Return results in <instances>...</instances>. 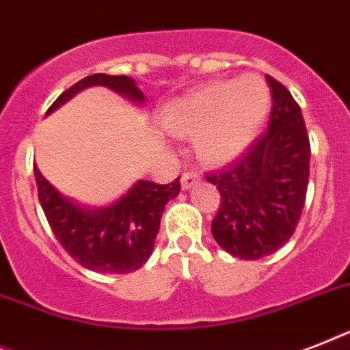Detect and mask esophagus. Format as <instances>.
Returning a JSON list of instances; mask_svg holds the SVG:
<instances>
[{
    "label": "esophagus",
    "instance_id": "esophagus-1",
    "mask_svg": "<svg viewBox=\"0 0 350 350\" xmlns=\"http://www.w3.org/2000/svg\"><path fill=\"white\" fill-rule=\"evenodd\" d=\"M200 181V174L198 172H183V176H181V187L183 189H191L194 183H198Z\"/></svg>",
    "mask_w": 350,
    "mask_h": 350
}]
</instances>
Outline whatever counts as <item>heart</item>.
Masks as SVG:
<instances>
[{"instance_id":"heart-1","label":"heart","mask_w":350,"mask_h":350,"mask_svg":"<svg viewBox=\"0 0 350 350\" xmlns=\"http://www.w3.org/2000/svg\"><path fill=\"white\" fill-rule=\"evenodd\" d=\"M271 111V89L258 74L203 85L169 101L161 125L181 137H194L198 158L227 163L252 145Z\"/></svg>"}]
</instances>
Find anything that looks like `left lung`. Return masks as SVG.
I'll use <instances>...</instances> for the list:
<instances>
[{
	"instance_id": "obj_1",
	"label": "left lung",
	"mask_w": 350,
	"mask_h": 350,
	"mask_svg": "<svg viewBox=\"0 0 350 350\" xmlns=\"http://www.w3.org/2000/svg\"><path fill=\"white\" fill-rule=\"evenodd\" d=\"M272 111L269 129L232 165L207 174L221 194L211 230L239 260H260L288 241L304 211L310 145L298 103L267 76Z\"/></svg>"
}]
</instances>
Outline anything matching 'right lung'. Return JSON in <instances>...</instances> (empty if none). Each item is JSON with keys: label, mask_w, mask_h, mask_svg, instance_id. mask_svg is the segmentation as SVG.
Listing matches in <instances>:
<instances>
[{"label": "right lung", "mask_w": 350, "mask_h": 350, "mask_svg": "<svg viewBox=\"0 0 350 350\" xmlns=\"http://www.w3.org/2000/svg\"><path fill=\"white\" fill-rule=\"evenodd\" d=\"M107 87L136 107L145 96L129 76L92 74L67 89L46 111V116L89 87ZM38 196L52 232L63 249L85 269L103 274H129L150 258L165 205L180 194V178L169 185L137 180L116 202L87 207L63 196L34 165Z\"/></svg>", "instance_id": "1"}]
</instances>
